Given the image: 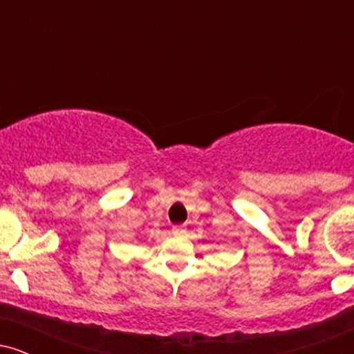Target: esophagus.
<instances>
[{
  "label": "esophagus",
  "mask_w": 354,
  "mask_h": 354,
  "mask_svg": "<svg viewBox=\"0 0 354 354\" xmlns=\"http://www.w3.org/2000/svg\"><path fill=\"white\" fill-rule=\"evenodd\" d=\"M186 233V228L183 225H178V226H173V234H176V236H181V234Z\"/></svg>",
  "instance_id": "obj_1"
}]
</instances>
